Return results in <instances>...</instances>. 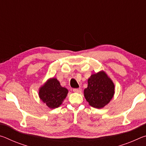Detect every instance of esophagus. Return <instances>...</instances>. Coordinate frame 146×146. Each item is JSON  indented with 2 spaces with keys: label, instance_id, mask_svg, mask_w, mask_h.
Here are the masks:
<instances>
[{
  "label": "esophagus",
  "instance_id": "esophagus-1",
  "mask_svg": "<svg viewBox=\"0 0 146 146\" xmlns=\"http://www.w3.org/2000/svg\"><path fill=\"white\" fill-rule=\"evenodd\" d=\"M73 91V92L80 93L81 91H82V89H81V88H74Z\"/></svg>",
  "mask_w": 146,
  "mask_h": 146
}]
</instances>
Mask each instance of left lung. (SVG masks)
Masks as SVG:
<instances>
[{"mask_svg":"<svg viewBox=\"0 0 146 146\" xmlns=\"http://www.w3.org/2000/svg\"><path fill=\"white\" fill-rule=\"evenodd\" d=\"M88 88L84 90V97L92 107H104L111 100L115 93L112 80L104 72L93 74L88 79Z\"/></svg>","mask_w":146,"mask_h":146,"instance_id":"left-lung-1","label":"left lung"}]
</instances>
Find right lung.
<instances>
[{"label": "right lung", "instance_id": "right-lung-1", "mask_svg": "<svg viewBox=\"0 0 146 146\" xmlns=\"http://www.w3.org/2000/svg\"><path fill=\"white\" fill-rule=\"evenodd\" d=\"M68 93L67 89L62 87L57 79L53 78L40 88L39 97L49 108L53 109L61 105Z\"/></svg>", "mask_w": 146, "mask_h": 146}]
</instances>
